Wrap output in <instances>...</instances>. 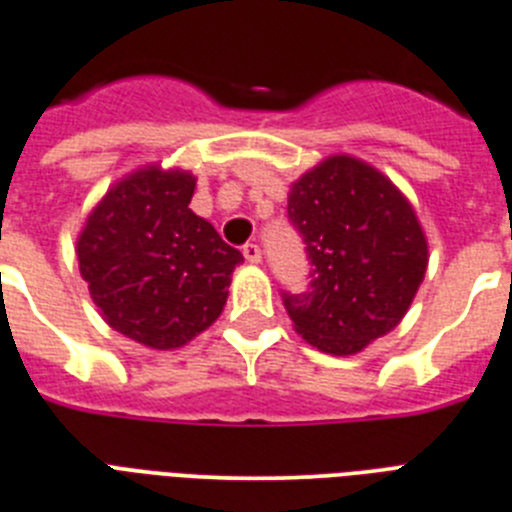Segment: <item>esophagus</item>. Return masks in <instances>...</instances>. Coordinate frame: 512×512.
I'll list each match as a JSON object with an SVG mask.
<instances>
[{
    "label": "esophagus",
    "instance_id": "1",
    "mask_svg": "<svg viewBox=\"0 0 512 512\" xmlns=\"http://www.w3.org/2000/svg\"><path fill=\"white\" fill-rule=\"evenodd\" d=\"M242 255H245L247 262H260L262 260V250H260V245H255V242H247V245L242 247Z\"/></svg>",
    "mask_w": 512,
    "mask_h": 512
}]
</instances>
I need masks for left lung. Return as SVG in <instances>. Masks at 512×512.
<instances>
[{
    "mask_svg": "<svg viewBox=\"0 0 512 512\" xmlns=\"http://www.w3.org/2000/svg\"><path fill=\"white\" fill-rule=\"evenodd\" d=\"M288 222L303 237L311 273L303 293L280 296L306 342L344 357L400 324L426 273L428 247L388 178L334 155L293 183Z\"/></svg>",
    "mask_w": 512,
    "mask_h": 512,
    "instance_id": "obj_1",
    "label": "left lung"
}]
</instances>
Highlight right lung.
I'll use <instances>...</instances> for the list:
<instances>
[{"label": "right lung", "mask_w": 512, "mask_h": 512, "mask_svg": "<svg viewBox=\"0 0 512 512\" xmlns=\"http://www.w3.org/2000/svg\"><path fill=\"white\" fill-rule=\"evenodd\" d=\"M193 188L191 173L137 170L101 199L78 237V267L101 316L145 347H183L214 324L245 260L188 209Z\"/></svg>", "instance_id": "right-lung-1"}]
</instances>
